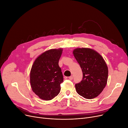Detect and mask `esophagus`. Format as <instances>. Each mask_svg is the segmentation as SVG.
I'll return each instance as SVG.
<instances>
[{
  "instance_id": "34e87169",
  "label": "esophagus",
  "mask_w": 128,
  "mask_h": 128,
  "mask_svg": "<svg viewBox=\"0 0 128 128\" xmlns=\"http://www.w3.org/2000/svg\"><path fill=\"white\" fill-rule=\"evenodd\" d=\"M68 78L70 80H72L73 79V76H70L69 77H68Z\"/></svg>"
}]
</instances>
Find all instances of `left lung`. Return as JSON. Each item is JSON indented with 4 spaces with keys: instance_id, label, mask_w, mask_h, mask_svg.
I'll use <instances>...</instances> for the list:
<instances>
[{
    "instance_id": "left-lung-1",
    "label": "left lung",
    "mask_w": 128,
    "mask_h": 128,
    "mask_svg": "<svg viewBox=\"0 0 128 128\" xmlns=\"http://www.w3.org/2000/svg\"><path fill=\"white\" fill-rule=\"evenodd\" d=\"M73 54L82 72V79L75 84L77 92L85 98L97 97L107 84L108 70L102 57L94 50L77 48Z\"/></svg>"
}]
</instances>
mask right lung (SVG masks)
I'll list each match as a JSON object with an SVG mask.
<instances>
[{
    "mask_svg": "<svg viewBox=\"0 0 128 128\" xmlns=\"http://www.w3.org/2000/svg\"><path fill=\"white\" fill-rule=\"evenodd\" d=\"M62 49H52L43 53L35 60L30 72L32 90L40 98L50 100L60 93L63 82L58 61Z\"/></svg>",
    "mask_w": 128,
    "mask_h": 128,
    "instance_id": "1",
    "label": "right lung"
}]
</instances>
